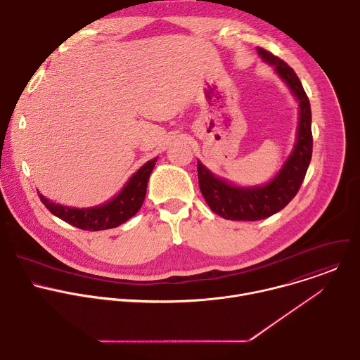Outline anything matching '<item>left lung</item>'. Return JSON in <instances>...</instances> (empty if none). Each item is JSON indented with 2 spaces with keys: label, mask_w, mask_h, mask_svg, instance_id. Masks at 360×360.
I'll return each mask as SVG.
<instances>
[{
  "label": "left lung",
  "mask_w": 360,
  "mask_h": 360,
  "mask_svg": "<svg viewBox=\"0 0 360 360\" xmlns=\"http://www.w3.org/2000/svg\"><path fill=\"white\" fill-rule=\"evenodd\" d=\"M258 54L265 63L275 67L278 75L288 84L299 101L297 138L290 157L279 174L264 186H233L217 178L198 161L199 189L205 200L215 214L231 221H259L283 210L297 193L312 158L311 104L300 79L285 61L269 51L258 46Z\"/></svg>",
  "instance_id": "1"
}]
</instances>
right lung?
<instances>
[{"instance_id":"obj_1","label":"right lung","mask_w":360,"mask_h":360,"mask_svg":"<svg viewBox=\"0 0 360 360\" xmlns=\"http://www.w3.org/2000/svg\"><path fill=\"white\" fill-rule=\"evenodd\" d=\"M155 162L157 158L148 161L131 176V179L114 199L104 205H99V207L82 210L70 208L46 199L39 192L38 196L51 214L75 228L84 231H104L117 228L132 218L142 207L146 193V184L153 167H155Z\"/></svg>"}]
</instances>
